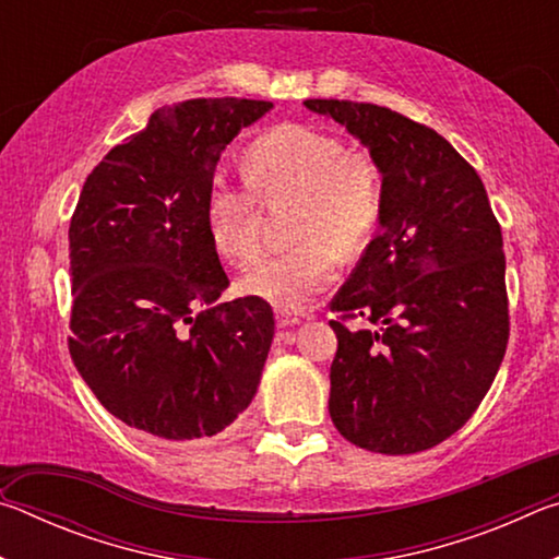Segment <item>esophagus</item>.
Instances as JSON below:
<instances>
[{
  "mask_svg": "<svg viewBox=\"0 0 559 559\" xmlns=\"http://www.w3.org/2000/svg\"><path fill=\"white\" fill-rule=\"evenodd\" d=\"M276 323H278V328H293V325L300 323V316L290 313V310H278Z\"/></svg>",
  "mask_w": 559,
  "mask_h": 559,
  "instance_id": "esophagus-1",
  "label": "esophagus"
}]
</instances>
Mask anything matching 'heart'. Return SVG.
I'll return each mask as SVG.
<instances>
[{
    "instance_id": "obj_1",
    "label": "heart",
    "mask_w": 559,
    "mask_h": 559,
    "mask_svg": "<svg viewBox=\"0 0 559 559\" xmlns=\"http://www.w3.org/2000/svg\"><path fill=\"white\" fill-rule=\"evenodd\" d=\"M263 200H296L290 249L257 263L241 290L283 310H300L337 276V251L355 257L372 241L384 212L382 173L370 157L349 153L333 132L283 126L251 145L246 179L216 175L206 222L224 259L246 266L259 257Z\"/></svg>"
}]
</instances>
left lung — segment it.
Listing matches in <instances>:
<instances>
[{
    "mask_svg": "<svg viewBox=\"0 0 559 559\" xmlns=\"http://www.w3.org/2000/svg\"><path fill=\"white\" fill-rule=\"evenodd\" d=\"M380 167V234L330 302V416L355 447L416 453L456 433L503 362V234L476 169L449 140L374 103L310 98Z\"/></svg>",
    "mask_w": 559,
    "mask_h": 559,
    "instance_id": "1",
    "label": "left lung"
}]
</instances>
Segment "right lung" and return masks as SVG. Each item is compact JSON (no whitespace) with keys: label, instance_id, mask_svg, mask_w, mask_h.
<instances>
[{"label":"right lung","instance_id":"right-lung-1","mask_svg":"<svg viewBox=\"0 0 559 559\" xmlns=\"http://www.w3.org/2000/svg\"><path fill=\"white\" fill-rule=\"evenodd\" d=\"M269 100L163 106L86 177L69 226V353L130 429L167 443L224 431L259 390L273 310L219 302L229 278L206 222L224 147Z\"/></svg>","mask_w":559,"mask_h":559}]
</instances>
